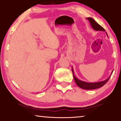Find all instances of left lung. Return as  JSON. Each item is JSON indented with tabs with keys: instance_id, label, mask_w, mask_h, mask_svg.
I'll list each match as a JSON object with an SVG mask.
<instances>
[{
	"instance_id": "left-lung-1",
	"label": "left lung",
	"mask_w": 121,
	"mask_h": 121,
	"mask_svg": "<svg viewBox=\"0 0 121 121\" xmlns=\"http://www.w3.org/2000/svg\"><path fill=\"white\" fill-rule=\"evenodd\" d=\"M86 19H87L89 21V22L90 23V25L91 26V27L92 28V29H94V30L105 31V29H104L102 27H101L100 25L98 24V23H97L93 18L89 17V18H87ZM106 35H108L107 33H106ZM72 73L73 75V78H74V81L75 83H76V84H77V86L79 87H80V88L85 89V90H94V89L100 88V87L103 86L108 81V80L110 79V78L113 71H112L110 76L108 77V79H106L105 80H104V81L98 82L90 83V82H86L83 81H81V80H80L78 79H77V78L74 76V71H73V69L72 68Z\"/></svg>"
}]
</instances>
